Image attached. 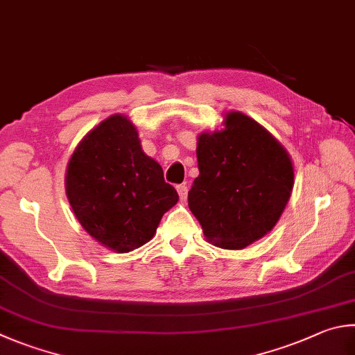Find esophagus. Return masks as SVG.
Segmentation results:
<instances>
[{"label": "esophagus", "instance_id": "esophagus-1", "mask_svg": "<svg viewBox=\"0 0 355 355\" xmlns=\"http://www.w3.org/2000/svg\"><path fill=\"white\" fill-rule=\"evenodd\" d=\"M177 192H178V196H180V200H182V202H184L186 197H188V186H186V184L177 186Z\"/></svg>", "mask_w": 355, "mask_h": 355}]
</instances>
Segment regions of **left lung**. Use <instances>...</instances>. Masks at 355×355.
I'll use <instances>...</instances> for the list:
<instances>
[{"label": "left lung", "instance_id": "obj_1", "mask_svg": "<svg viewBox=\"0 0 355 355\" xmlns=\"http://www.w3.org/2000/svg\"><path fill=\"white\" fill-rule=\"evenodd\" d=\"M197 137L198 177L188 194L206 241L242 250L268 234L292 196L295 169L286 147L241 112Z\"/></svg>", "mask_w": 355, "mask_h": 355}]
</instances>
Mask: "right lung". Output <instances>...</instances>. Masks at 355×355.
I'll use <instances>...</instances> for the list:
<instances>
[{"instance_id":"1","label":"right lung","mask_w":355,"mask_h":355,"mask_svg":"<svg viewBox=\"0 0 355 355\" xmlns=\"http://www.w3.org/2000/svg\"><path fill=\"white\" fill-rule=\"evenodd\" d=\"M65 189L82 228L114 253L149 242L161 217L178 202L163 169L146 155L125 114H112L89 130L71 155Z\"/></svg>"}]
</instances>
